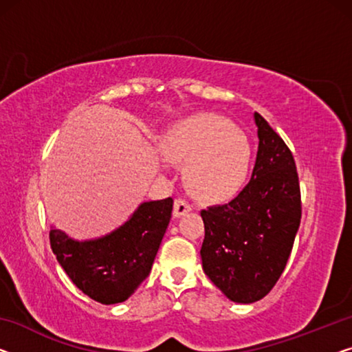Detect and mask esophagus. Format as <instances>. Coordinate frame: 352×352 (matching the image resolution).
Segmentation results:
<instances>
[{"label":"esophagus","instance_id":"esophagus-1","mask_svg":"<svg viewBox=\"0 0 352 352\" xmlns=\"http://www.w3.org/2000/svg\"><path fill=\"white\" fill-rule=\"evenodd\" d=\"M190 210H191V207L186 201H183V199H175V202H174V217L175 218L185 217Z\"/></svg>","mask_w":352,"mask_h":352}]
</instances>
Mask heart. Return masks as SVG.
Segmentation results:
<instances>
[{
    "label": "heart",
    "instance_id": "1",
    "mask_svg": "<svg viewBox=\"0 0 352 352\" xmlns=\"http://www.w3.org/2000/svg\"><path fill=\"white\" fill-rule=\"evenodd\" d=\"M160 148L169 162L185 164L186 188L204 201L234 196L251 164L248 138L217 115H194L174 124L162 135Z\"/></svg>",
    "mask_w": 352,
    "mask_h": 352
}]
</instances>
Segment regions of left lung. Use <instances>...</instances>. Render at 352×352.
<instances>
[{
    "instance_id": "obj_1",
    "label": "left lung",
    "mask_w": 352,
    "mask_h": 352,
    "mask_svg": "<svg viewBox=\"0 0 352 352\" xmlns=\"http://www.w3.org/2000/svg\"><path fill=\"white\" fill-rule=\"evenodd\" d=\"M253 117L259 145L248 185L224 206L201 212L202 269L235 303L258 302L275 286L302 217L292 153L258 112Z\"/></svg>"
}]
</instances>
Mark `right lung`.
Returning <instances> with one entry per match:
<instances>
[{
	"label": "right lung",
	"instance_id": "right-lung-1",
	"mask_svg": "<svg viewBox=\"0 0 352 352\" xmlns=\"http://www.w3.org/2000/svg\"><path fill=\"white\" fill-rule=\"evenodd\" d=\"M174 199L142 202L112 232L76 240L50 226L56 261L83 294L102 305L124 302L148 276L166 229Z\"/></svg>",
	"mask_w": 352,
	"mask_h": 352
}]
</instances>
